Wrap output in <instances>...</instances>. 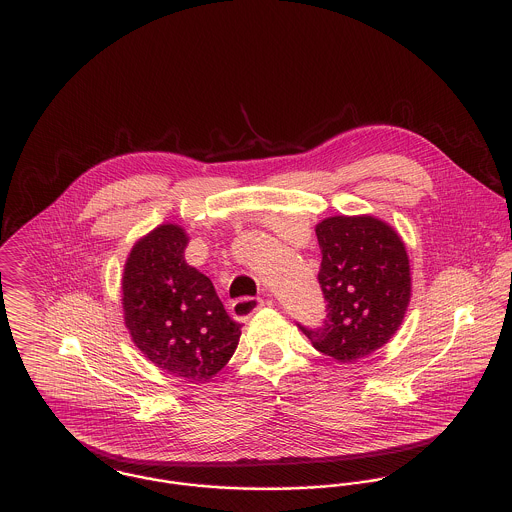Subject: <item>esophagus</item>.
Instances as JSON below:
<instances>
[{
    "label": "esophagus",
    "instance_id": "obj_1",
    "mask_svg": "<svg viewBox=\"0 0 512 512\" xmlns=\"http://www.w3.org/2000/svg\"><path fill=\"white\" fill-rule=\"evenodd\" d=\"M264 301L260 297H240L236 301H232L230 305V313L236 321H248L258 309H262Z\"/></svg>",
    "mask_w": 512,
    "mask_h": 512
}]
</instances>
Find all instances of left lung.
I'll list each match as a JSON object with an SVG mask.
<instances>
[{"instance_id": "left-lung-1", "label": "left lung", "mask_w": 512, "mask_h": 512, "mask_svg": "<svg viewBox=\"0 0 512 512\" xmlns=\"http://www.w3.org/2000/svg\"><path fill=\"white\" fill-rule=\"evenodd\" d=\"M319 284L327 319L299 329L311 345L339 363H357L386 345L400 329L412 295L406 244L372 215L327 217L317 222Z\"/></svg>"}]
</instances>
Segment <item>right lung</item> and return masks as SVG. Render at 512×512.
Returning <instances> with one entry per match:
<instances>
[{
	"instance_id": "add662e5",
	"label": "right lung",
	"mask_w": 512,
	"mask_h": 512,
	"mask_svg": "<svg viewBox=\"0 0 512 512\" xmlns=\"http://www.w3.org/2000/svg\"><path fill=\"white\" fill-rule=\"evenodd\" d=\"M189 234L165 222L142 236L122 274L124 323L149 363L193 384L209 382L238 347L213 282L185 260Z\"/></svg>"
}]
</instances>
